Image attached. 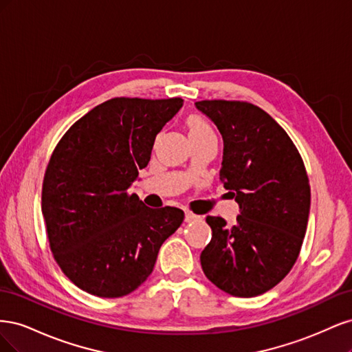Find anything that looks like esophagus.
Here are the masks:
<instances>
[{"label": "esophagus", "mask_w": 352, "mask_h": 352, "mask_svg": "<svg viewBox=\"0 0 352 352\" xmlns=\"http://www.w3.org/2000/svg\"><path fill=\"white\" fill-rule=\"evenodd\" d=\"M198 219H199V216L194 214V212H189V211H186V212H185V221H186V223H189V221H194V220H198Z\"/></svg>", "instance_id": "1"}]
</instances>
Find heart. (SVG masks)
Masks as SVG:
<instances>
[{"mask_svg":"<svg viewBox=\"0 0 352 352\" xmlns=\"http://www.w3.org/2000/svg\"><path fill=\"white\" fill-rule=\"evenodd\" d=\"M188 129H189L190 141L202 140V138L216 135L214 129L211 127V124L207 123L204 119H201V117H198V116H190L189 117V119H188Z\"/></svg>","mask_w":352,"mask_h":352,"instance_id":"b5f03b06","label":"heart"}]
</instances>
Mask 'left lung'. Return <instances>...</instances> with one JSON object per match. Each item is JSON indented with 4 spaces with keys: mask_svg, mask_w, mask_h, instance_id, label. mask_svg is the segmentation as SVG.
Wrapping results in <instances>:
<instances>
[{
    "mask_svg": "<svg viewBox=\"0 0 352 352\" xmlns=\"http://www.w3.org/2000/svg\"><path fill=\"white\" fill-rule=\"evenodd\" d=\"M223 140L219 179L239 206L233 226L207 217L211 241L201 265L219 289L251 298L272 289L300 254L310 185L300 153L270 114L241 101H198Z\"/></svg>",
    "mask_w": 352,
    "mask_h": 352,
    "instance_id": "obj_1",
    "label": "left lung"
}]
</instances>
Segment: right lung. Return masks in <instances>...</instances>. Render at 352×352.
<instances>
[{
    "mask_svg": "<svg viewBox=\"0 0 352 352\" xmlns=\"http://www.w3.org/2000/svg\"><path fill=\"white\" fill-rule=\"evenodd\" d=\"M182 105V98L109 100L74 123L52 153L42 214L56 261L82 291L101 298L131 294L182 225V210L150 208L129 195L155 136Z\"/></svg>",
    "mask_w": 352,
    "mask_h": 352,
    "instance_id": "obj_1",
    "label": "right lung"
}]
</instances>
